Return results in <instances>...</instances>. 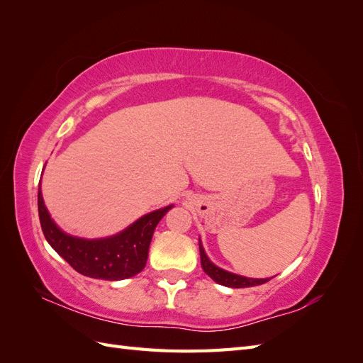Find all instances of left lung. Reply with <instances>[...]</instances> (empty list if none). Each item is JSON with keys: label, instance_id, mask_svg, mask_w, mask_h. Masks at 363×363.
Masks as SVG:
<instances>
[{"label": "left lung", "instance_id": "left-lung-1", "mask_svg": "<svg viewBox=\"0 0 363 363\" xmlns=\"http://www.w3.org/2000/svg\"><path fill=\"white\" fill-rule=\"evenodd\" d=\"M200 257H201V267L204 269V272L211 277L213 281H216L218 284H223V286L227 288H251V286H257V284H263L269 281L272 277L269 279H251V277H245V276H239V274L225 271L223 268L216 267L215 263L207 257L204 247L201 244L200 239Z\"/></svg>", "mask_w": 363, "mask_h": 363}]
</instances>
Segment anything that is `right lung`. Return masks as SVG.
<instances>
[{"label":"right lung","instance_id":"obj_1","mask_svg":"<svg viewBox=\"0 0 363 363\" xmlns=\"http://www.w3.org/2000/svg\"><path fill=\"white\" fill-rule=\"evenodd\" d=\"M172 207L169 204L140 216L116 235L86 239L63 232L43 203L40 183L38 191L40 227L52 250L83 276L112 281L133 277L145 268L155 228Z\"/></svg>","mask_w":363,"mask_h":363}]
</instances>
